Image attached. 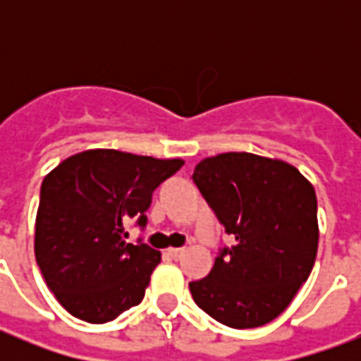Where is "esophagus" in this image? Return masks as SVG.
Masks as SVG:
<instances>
[{
	"mask_svg": "<svg viewBox=\"0 0 361 361\" xmlns=\"http://www.w3.org/2000/svg\"><path fill=\"white\" fill-rule=\"evenodd\" d=\"M183 253H185L183 247H170V250H168V255H170L172 259H180Z\"/></svg>",
	"mask_w": 361,
	"mask_h": 361,
	"instance_id": "obj_1",
	"label": "esophagus"
}]
</instances>
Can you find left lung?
<instances>
[{
	"label": "left lung",
	"instance_id": "obj_1",
	"mask_svg": "<svg viewBox=\"0 0 361 361\" xmlns=\"http://www.w3.org/2000/svg\"><path fill=\"white\" fill-rule=\"evenodd\" d=\"M193 181L232 247L189 290L219 323L253 329L286 310L317 257V197L298 168L251 152H224L195 166Z\"/></svg>",
	"mask_w": 361,
	"mask_h": 361
}]
</instances>
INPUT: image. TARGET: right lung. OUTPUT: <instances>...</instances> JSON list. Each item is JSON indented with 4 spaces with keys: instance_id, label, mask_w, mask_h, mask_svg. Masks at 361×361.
<instances>
[{
    "instance_id": "1",
    "label": "right lung",
    "mask_w": 361,
    "mask_h": 361,
    "mask_svg": "<svg viewBox=\"0 0 361 361\" xmlns=\"http://www.w3.org/2000/svg\"><path fill=\"white\" fill-rule=\"evenodd\" d=\"M181 158L82 150L42 181L35 255L46 284L73 317L108 323L141 303L160 251L127 243L126 222L147 224L154 189Z\"/></svg>"
}]
</instances>
